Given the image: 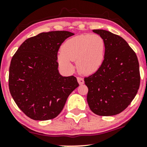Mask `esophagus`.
<instances>
[{
  "label": "esophagus",
  "mask_w": 147,
  "mask_h": 147,
  "mask_svg": "<svg viewBox=\"0 0 147 147\" xmlns=\"http://www.w3.org/2000/svg\"><path fill=\"white\" fill-rule=\"evenodd\" d=\"M77 82H78V83L80 84V85H82V84H83L84 83V79L82 78V77H77Z\"/></svg>",
  "instance_id": "34e87169"
}]
</instances>
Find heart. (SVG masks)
Returning <instances> with one entry per match:
<instances>
[{"mask_svg": "<svg viewBox=\"0 0 147 147\" xmlns=\"http://www.w3.org/2000/svg\"><path fill=\"white\" fill-rule=\"evenodd\" d=\"M105 51V41L100 35H79L64 42L58 61L64 70L72 72L74 65L71 61H77V69L81 73L91 75L102 66Z\"/></svg>", "mask_w": 147, "mask_h": 147, "instance_id": "obj_1", "label": "heart"}]
</instances>
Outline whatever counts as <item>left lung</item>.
Listing matches in <instances>:
<instances>
[{
	"label": "left lung",
	"instance_id": "8db88e82",
	"mask_svg": "<svg viewBox=\"0 0 147 147\" xmlns=\"http://www.w3.org/2000/svg\"><path fill=\"white\" fill-rule=\"evenodd\" d=\"M104 39L106 51L102 66L84 78L88 88L90 110L100 116H111L125 110L136 97L140 83L136 52L124 38L111 32L93 30Z\"/></svg>",
	"mask_w": 147,
	"mask_h": 147
}]
</instances>
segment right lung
<instances>
[{
	"mask_svg": "<svg viewBox=\"0 0 147 147\" xmlns=\"http://www.w3.org/2000/svg\"><path fill=\"white\" fill-rule=\"evenodd\" d=\"M72 35L68 31L40 33L25 40L11 59L10 93L18 107L31 119L56 117L70 94L79 86L75 77H63L58 70L57 52Z\"/></svg>",
	"mask_w": 147,
	"mask_h": 147,
	"instance_id": "1",
	"label": "right lung"
}]
</instances>
